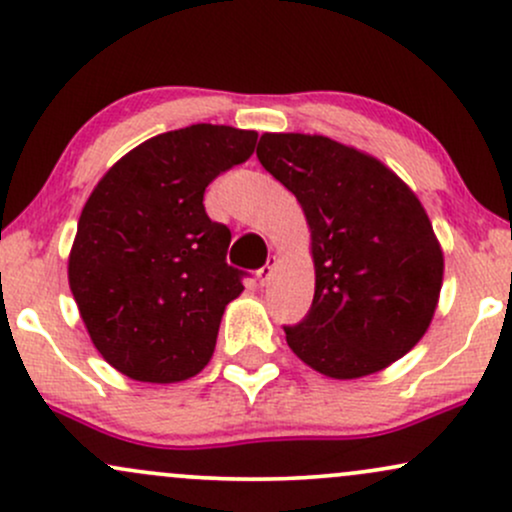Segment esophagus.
Here are the masks:
<instances>
[{"instance_id":"34e87169","label":"esophagus","mask_w":512,"mask_h":512,"mask_svg":"<svg viewBox=\"0 0 512 512\" xmlns=\"http://www.w3.org/2000/svg\"><path fill=\"white\" fill-rule=\"evenodd\" d=\"M274 264H276V255H272L267 260V264H264L262 269H257V281H260V284L264 286L269 281V276H272V272H274Z\"/></svg>"}]
</instances>
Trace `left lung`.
Returning <instances> with one entry per match:
<instances>
[{
  "mask_svg": "<svg viewBox=\"0 0 512 512\" xmlns=\"http://www.w3.org/2000/svg\"><path fill=\"white\" fill-rule=\"evenodd\" d=\"M257 158L310 226L315 296L291 351L337 380L378 373L424 337L443 250L424 207L378 158L320 134H262Z\"/></svg>",
  "mask_w": 512,
  "mask_h": 512,
  "instance_id": "obj_1",
  "label": "left lung"
}]
</instances>
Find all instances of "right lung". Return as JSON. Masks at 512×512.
Returning a JSON list of instances; mask_svg holds the SVG:
<instances>
[{"label": "right lung", "mask_w": 512, "mask_h": 512, "mask_svg": "<svg viewBox=\"0 0 512 512\" xmlns=\"http://www.w3.org/2000/svg\"><path fill=\"white\" fill-rule=\"evenodd\" d=\"M255 144L252 129H173L122 156L88 197L69 289L91 342L127 378L180 383L214 354L245 272L226 262L231 231L207 216L204 190Z\"/></svg>", "instance_id": "1"}]
</instances>
